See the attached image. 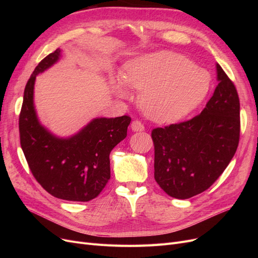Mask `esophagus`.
<instances>
[{
    "label": "esophagus",
    "mask_w": 258,
    "mask_h": 258,
    "mask_svg": "<svg viewBox=\"0 0 258 258\" xmlns=\"http://www.w3.org/2000/svg\"><path fill=\"white\" fill-rule=\"evenodd\" d=\"M131 129H132V131H135V132H140V131H144L145 127L141 121L135 120L134 122L131 123Z\"/></svg>",
    "instance_id": "34e87169"
}]
</instances>
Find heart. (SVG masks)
<instances>
[{"label":"heart","mask_w":258,"mask_h":258,"mask_svg":"<svg viewBox=\"0 0 258 258\" xmlns=\"http://www.w3.org/2000/svg\"><path fill=\"white\" fill-rule=\"evenodd\" d=\"M128 86L141 91L140 106L157 122L182 119L196 108L211 88V76L182 54L158 51L131 60L111 88L117 97H130Z\"/></svg>","instance_id":"heart-1"}]
</instances>
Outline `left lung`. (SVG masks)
Here are the masks:
<instances>
[{"instance_id": "8db88e82", "label": "left lung", "mask_w": 258, "mask_h": 258, "mask_svg": "<svg viewBox=\"0 0 258 258\" xmlns=\"http://www.w3.org/2000/svg\"><path fill=\"white\" fill-rule=\"evenodd\" d=\"M218 82L201 113L190 120L156 128L155 179L163 191L188 199L207 190L235 156L240 136V102L235 85L216 63Z\"/></svg>"}]
</instances>
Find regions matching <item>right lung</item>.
<instances>
[{
  "label": "right lung",
  "instance_id": "obj_1",
  "mask_svg": "<svg viewBox=\"0 0 258 258\" xmlns=\"http://www.w3.org/2000/svg\"><path fill=\"white\" fill-rule=\"evenodd\" d=\"M62 50L49 53L26 85L19 116L20 144L31 172L53 197L86 202L102 191L111 177L110 153L127 137L131 118L96 117L76 134L59 137L40 121L34 105L36 76L56 64Z\"/></svg>",
  "mask_w": 258,
  "mask_h": 258
}]
</instances>
